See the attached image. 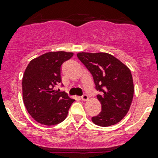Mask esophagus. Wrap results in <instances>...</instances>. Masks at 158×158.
<instances>
[{
  "instance_id": "1",
  "label": "esophagus",
  "mask_w": 158,
  "mask_h": 158,
  "mask_svg": "<svg viewBox=\"0 0 158 158\" xmlns=\"http://www.w3.org/2000/svg\"><path fill=\"white\" fill-rule=\"evenodd\" d=\"M88 99H89V97H88V96L86 94H83L81 96V100H87Z\"/></svg>"
}]
</instances>
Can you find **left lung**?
<instances>
[{
  "label": "left lung",
  "mask_w": 158,
  "mask_h": 158,
  "mask_svg": "<svg viewBox=\"0 0 158 158\" xmlns=\"http://www.w3.org/2000/svg\"><path fill=\"white\" fill-rule=\"evenodd\" d=\"M93 75L97 99L101 104L100 114L92 118L96 125L108 127L118 123L127 115L134 96L131 70L118 59L107 53L77 54Z\"/></svg>",
  "instance_id": "1"
}]
</instances>
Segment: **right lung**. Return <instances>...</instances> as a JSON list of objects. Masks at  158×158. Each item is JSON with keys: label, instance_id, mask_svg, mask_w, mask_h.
I'll return each mask as SVG.
<instances>
[{"label": "right lung", "instance_id": "add662e5", "mask_svg": "<svg viewBox=\"0 0 158 158\" xmlns=\"http://www.w3.org/2000/svg\"><path fill=\"white\" fill-rule=\"evenodd\" d=\"M73 55L65 51L46 53L31 60L25 69L22 80L23 104L38 123L52 126L66 118L74 100L54 88L62 82V65Z\"/></svg>", "mask_w": 158, "mask_h": 158}]
</instances>
